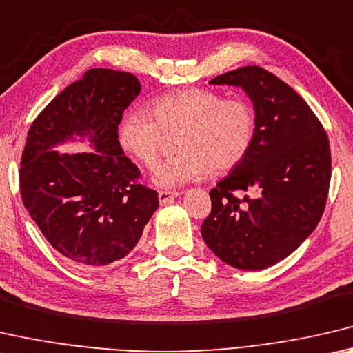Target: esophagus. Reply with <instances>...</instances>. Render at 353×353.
<instances>
[{
	"label": "esophagus",
	"instance_id": "obj_1",
	"mask_svg": "<svg viewBox=\"0 0 353 353\" xmlns=\"http://www.w3.org/2000/svg\"><path fill=\"white\" fill-rule=\"evenodd\" d=\"M180 192H169V190H159L158 192V199H159V203L161 205H167L170 203L172 200H175Z\"/></svg>",
	"mask_w": 353,
	"mask_h": 353
}]
</instances>
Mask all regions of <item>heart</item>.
Returning a JSON list of instances; mask_svg holds the SVG:
<instances>
[{"label": "heart", "instance_id": "1", "mask_svg": "<svg viewBox=\"0 0 353 353\" xmlns=\"http://www.w3.org/2000/svg\"><path fill=\"white\" fill-rule=\"evenodd\" d=\"M181 130L178 156L164 161L153 183L175 189L200 181L211 169L222 173L234 169L250 152L256 131L253 108L244 100H223L208 89H183L161 95L152 103V114L132 109L119 126V143L132 159L147 169L158 161L163 131Z\"/></svg>", "mask_w": 353, "mask_h": 353}]
</instances>
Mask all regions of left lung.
Listing matches in <instances>:
<instances>
[{
	"label": "left lung",
	"mask_w": 353,
	"mask_h": 353,
	"mask_svg": "<svg viewBox=\"0 0 353 353\" xmlns=\"http://www.w3.org/2000/svg\"><path fill=\"white\" fill-rule=\"evenodd\" d=\"M210 84L244 90L256 131L244 161L211 189L201 236L231 268L261 270L290 256L319 223L332 176L330 143L307 101L261 67H241Z\"/></svg>",
	"instance_id": "1"
}]
</instances>
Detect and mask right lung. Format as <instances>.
<instances>
[{
	"instance_id": "obj_1",
	"label": "right lung",
	"mask_w": 353,
	"mask_h": 353,
	"mask_svg": "<svg viewBox=\"0 0 353 353\" xmlns=\"http://www.w3.org/2000/svg\"><path fill=\"white\" fill-rule=\"evenodd\" d=\"M141 94L132 73L90 68L63 89L28 131L20 192L45 239L79 269L95 270L125 258L158 210L156 190L139 183L117 128ZM85 138L94 152L59 154Z\"/></svg>"
}]
</instances>
